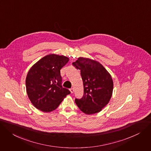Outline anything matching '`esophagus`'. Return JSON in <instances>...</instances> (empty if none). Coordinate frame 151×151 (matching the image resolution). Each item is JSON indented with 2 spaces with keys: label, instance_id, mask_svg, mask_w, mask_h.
<instances>
[{
  "label": "esophagus",
  "instance_id": "obj_1",
  "mask_svg": "<svg viewBox=\"0 0 151 151\" xmlns=\"http://www.w3.org/2000/svg\"><path fill=\"white\" fill-rule=\"evenodd\" d=\"M70 91L71 93H73L74 92V89H73V88H70Z\"/></svg>",
  "mask_w": 151,
  "mask_h": 151
}]
</instances>
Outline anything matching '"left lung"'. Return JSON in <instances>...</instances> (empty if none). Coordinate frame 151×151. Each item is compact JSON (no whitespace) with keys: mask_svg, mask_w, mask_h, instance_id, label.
Wrapping results in <instances>:
<instances>
[{"mask_svg":"<svg viewBox=\"0 0 151 151\" xmlns=\"http://www.w3.org/2000/svg\"><path fill=\"white\" fill-rule=\"evenodd\" d=\"M73 65L81 70L83 81L84 94L75 103L81 111L87 114L97 113L110 100L113 90L112 78L99 63L83 57Z\"/></svg>","mask_w":151,"mask_h":151,"instance_id":"1","label":"left lung"}]
</instances>
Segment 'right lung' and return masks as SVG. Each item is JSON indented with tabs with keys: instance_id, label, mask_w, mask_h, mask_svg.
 I'll use <instances>...</instances> for the list:
<instances>
[{
	"instance_id": "right-lung-1",
	"label": "right lung",
	"mask_w": 151,
	"mask_h": 151,
	"mask_svg": "<svg viewBox=\"0 0 151 151\" xmlns=\"http://www.w3.org/2000/svg\"><path fill=\"white\" fill-rule=\"evenodd\" d=\"M68 58L50 54L36 63L26 79V91L32 104L40 110H55L70 91L62 86L60 70Z\"/></svg>"
}]
</instances>
